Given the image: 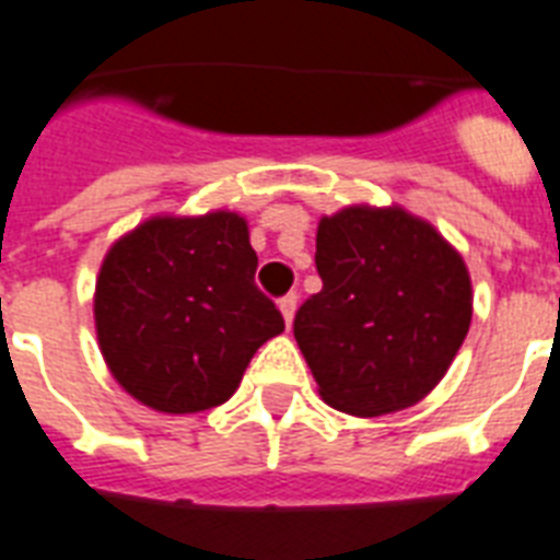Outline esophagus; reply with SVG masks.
Returning <instances> with one entry per match:
<instances>
[{
	"instance_id": "34e87169",
	"label": "esophagus",
	"mask_w": 560,
	"mask_h": 560,
	"mask_svg": "<svg viewBox=\"0 0 560 560\" xmlns=\"http://www.w3.org/2000/svg\"><path fill=\"white\" fill-rule=\"evenodd\" d=\"M296 305H299V296L296 293H288V296L279 299V307H281V316H284V323H293V316H296Z\"/></svg>"
}]
</instances>
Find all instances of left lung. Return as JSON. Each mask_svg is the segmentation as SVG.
<instances>
[{
    "label": "left lung",
    "mask_w": 560,
    "mask_h": 560,
    "mask_svg": "<svg viewBox=\"0 0 560 560\" xmlns=\"http://www.w3.org/2000/svg\"><path fill=\"white\" fill-rule=\"evenodd\" d=\"M316 272L293 337L325 404L372 418L424 398L468 334L462 255L407 211L351 206L319 220Z\"/></svg>",
    "instance_id": "left-lung-1"
}]
</instances>
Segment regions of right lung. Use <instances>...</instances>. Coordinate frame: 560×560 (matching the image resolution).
<instances>
[{"mask_svg":"<svg viewBox=\"0 0 560 560\" xmlns=\"http://www.w3.org/2000/svg\"><path fill=\"white\" fill-rule=\"evenodd\" d=\"M246 220L153 218L101 264L95 328L109 372L160 412H202L232 398L249 360L284 331L255 284Z\"/></svg>","mask_w":560,"mask_h":560,"instance_id":"obj_1","label":"right lung"}]
</instances>
